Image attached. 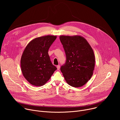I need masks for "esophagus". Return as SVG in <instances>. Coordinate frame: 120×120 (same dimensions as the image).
I'll use <instances>...</instances> for the list:
<instances>
[{
    "instance_id": "1",
    "label": "esophagus",
    "mask_w": 120,
    "mask_h": 120,
    "mask_svg": "<svg viewBox=\"0 0 120 120\" xmlns=\"http://www.w3.org/2000/svg\"><path fill=\"white\" fill-rule=\"evenodd\" d=\"M60 65H57V66H56V67H57V69L58 70H59L60 69Z\"/></svg>"
}]
</instances>
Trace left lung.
Wrapping results in <instances>:
<instances>
[{"label": "left lung", "instance_id": "left-lung-1", "mask_svg": "<svg viewBox=\"0 0 120 120\" xmlns=\"http://www.w3.org/2000/svg\"><path fill=\"white\" fill-rule=\"evenodd\" d=\"M66 56L61 71L66 82L74 87L83 86L92 77L95 65L94 51L83 37L60 36Z\"/></svg>", "mask_w": 120, "mask_h": 120}]
</instances>
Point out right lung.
Returning a JSON list of instances; mask_svg holds the SVG:
<instances>
[{"instance_id":"right-lung-1","label":"right lung","mask_w":120,"mask_h":120,"mask_svg":"<svg viewBox=\"0 0 120 120\" xmlns=\"http://www.w3.org/2000/svg\"><path fill=\"white\" fill-rule=\"evenodd\" d=\"M57 38L47 35L32 40L22 54L20 65L25 79L32 85H44L57 69L50 60L48 50Z\"/></svg>"}]
</instances>
